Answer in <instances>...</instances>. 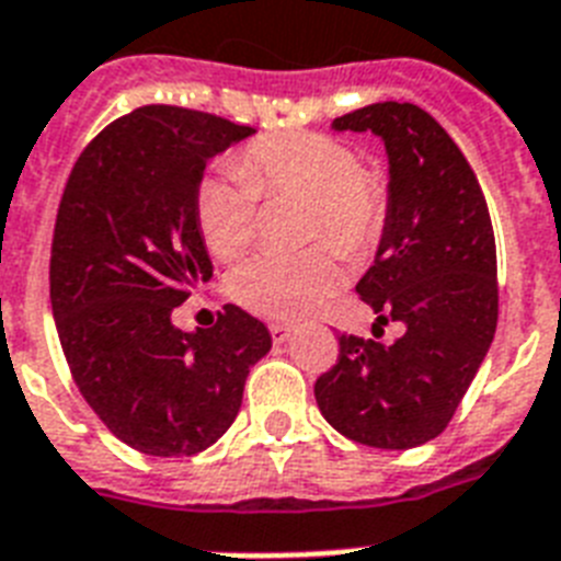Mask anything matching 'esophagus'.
<instances>
[{
    "mask_svg": "<svg viewBox=\"0 0 561 561\" xmlns=\"http://www.w3.org/2000/svg\"><path fill=\"white\" fill-rule=\"evenodd\" d=\"M270 332H272V341H275V344H284V341H289L291 327L289 323H272Z\"/></svg>",
    "mask_w": 561,
    "mask_h": 561,
    "instance_id": "obj_1",
    "label": "esophagus"
}]
</instances>
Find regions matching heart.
I'll return each mask as SVG.
<instances>
[{
  "instance_id": "heart-1",
  "label": "heart",
  "mask_w": 561,
  "mask_h": 561,
  "mask_svg": "<svg viewBox=\"0 0 561 561\" xmlns=\"http://www.w3.org/2000/svg\"><path fill=\"white\" fill-rule=\"evenodd\" d=\"M257 197L307 203L300 238L330 242L346 261H360L378 247L390 215L387 180L358 165L350 142L321 131L263 134L234 154V171L208 174L197 186V229L215 257L234 261L252 247ZM329 248L318 243L291 257H254L231 272L226 291L257 318L298 321L341 284Z\"/></svg>"
}]
</instances>
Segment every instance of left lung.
Returning a JSON list of instances; mask_svg holds the SVG:
<instances>
[{"instance_id": "8db88e82", "label": "left lung", "mask_w": 561, "mask_h": 561, "mask_svg": "<svg viewBox=\"0 0 561 561\" xmlns=\"http://www.w3.org/2000/svg\"><path fill=\"white\" fill-rule=\"evenodd\" d=\"M335 131H373L390 157V215L375 263L355 291L392 344L341 335L337 360L314 381L321 415L341 436L410 450L450 424L493 344L496 238L488 201L461 148L413 103L344 114Z\"/></svg>"}]
</instances>
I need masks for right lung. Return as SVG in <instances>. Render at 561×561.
<instances>
[{"label":"right lung","instance_id":"add662e5","mask_svg":"<svg viewBox=\"0 0 561 561\" xmlns=\"http://www.w3.org/2000/svg\"><path fill=\"white\" fill-rule=\"evenodd\" d=\"M254 128L142 105L82 148L50 243V309L88 407L146 456H194L231 427L272 335L240 307L183 332L171 312L211 277L194 197L208 157Z\"/></svg>","mask_w":561,"mask_h":561}]
</instances>
